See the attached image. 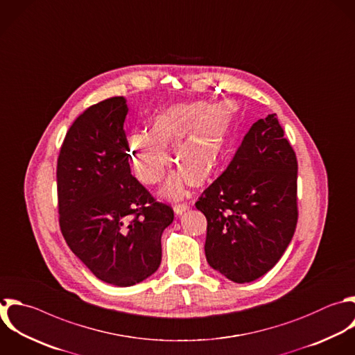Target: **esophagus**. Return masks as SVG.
I'll return each mask as SVG.
<instances>
[{
  "instance_id": "1",
  "label": "esophagus",
  "mask_w": 355,
  "mask_h": 355,
  "mask_svg": "<svg viewBox=\"0 0 355 355\" xmlns=\"http://www.w3.org/2000/svg\"><path fill=\"white\" fill-rule=\"evenodd\" d=\"M189 208H190V205H187V204H184V202H182V204H175V205H173V211H175L178 215L186 212Z\"/></svg>"
}]
</instances>
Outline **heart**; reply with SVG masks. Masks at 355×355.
Segmentation results:
<instances>
[{
    "instance_id": "obj_1",
    "label": "heart",
    "mask_w": 355,
    "mask_h": 355,
    "mask_svg": "<svg viewBox=\"0 0 355 355\" xmlns=\"http://www.w3.org/2000/svg\"><path fill=\"white\" fill-rule=\"evenodd\" d=\"M232 123L233 110L227 103L172 105L153 119L148 133L128 136L130 168L143 183L157 184L171 164L166 148H175L180 171L166 182L162 194L178 198L187 184H202L218 169L229 150Z\"/></svg>"
}]
</instances>
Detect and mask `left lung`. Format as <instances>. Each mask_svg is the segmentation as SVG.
Wrapping results in <instances>:
<instances>
[{"label": "left lung", "instance_id": "obj_1", "mask_svg": "<svg viewBox=\"0 0 355 355\" xmlns=\"http://www.w3.org/2000/svg\"><path fill=\"white\" fill-rule=\"evenodd\" d=\"M297 166L270 114L252 123L225 172L196 202L207 218V261L229 280L261 277L290 244L298 218Z\"/></svg>", "mask_w": 355, "mask_h": 355}]
</instances>
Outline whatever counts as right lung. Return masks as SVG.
<instances>
[{"mask_svg": "<svg viewBox=\"0 0 355 355\" xmlns=\"http://www.w3.org/2000/svg\"><path fill=\"white\" fill-rule=\"evenodd\" d=\"M128 105L111 97L69 128L57 164L62 236L103 282L128 287L161 263V236L173 209L155 201L130 173L123 130Z\"/></svg>", "mask_w": 355, "mask_h": 355, "instance_id": "right-lung-1", "label": "right lung"}]
</instances>
